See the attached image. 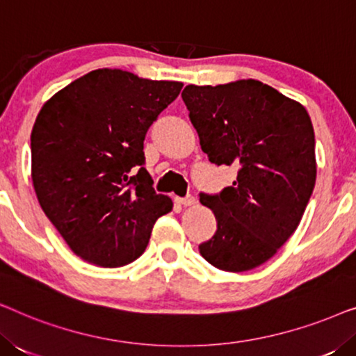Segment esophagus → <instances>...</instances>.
Returning a JSON list of instances; mask_svg holds the SVG:
<instances>
[{
    "instance_id": "obj_1",
    "label": "esophagus",
    "mask_w": 356,
    "mask_h": 356,
    "mask_svg": "<svg viewBox=\"0 0 356 356\" xmlns=\"http://www.w3.org/2000/svg\"><path fill=\"white\" fill-rule=\"evenodd\" d=\"M177 202L179 206H184V207H189V206H194L196 204V199L193 196H186V197H177Z\"/></svg>"
}]
</instances>
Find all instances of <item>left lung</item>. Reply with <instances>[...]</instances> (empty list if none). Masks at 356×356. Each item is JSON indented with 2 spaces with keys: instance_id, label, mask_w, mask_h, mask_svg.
Instances as JSON below:
<instances>
[{
  "instance_id": "left-lung-1",
  "label": "left lung",
  "mask_w": 356,
  "mask_h": 356,
  "mask_svg": "<svg viewBox=\"0 0 356 356\" xmlns=\"http://www.w3.org/2000/svg\"><path fill=\"white\" fill-rule=\"evenodd\" d=\"M209 160L238 168L232 186L201 194L217 232L199 245L209 264L245 272L264 264L293 235L316 183L314 129L308 111L254 79L183 90Z\"/></svg>"
}]
</instances>
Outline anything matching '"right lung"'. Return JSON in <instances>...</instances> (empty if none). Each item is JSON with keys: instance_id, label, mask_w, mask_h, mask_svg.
I'll return each mask as SVG.
<instances>
[{"instance_id": "1", "label": "right lung", "mask_w": 356, "mask_h": 356, "mask_svg": "<svg viewBox=\"0 0 356 356\" xmlns=\"http://www.w3.org/2000/svg\"><path fill=\"white\" fill-rule=\"evenodd\" d=\"M181 87L104 67L58 90L38 111L33 189L48 220L89 264L113 269L136 261L155 220L173 209L143 167L144 138Z\"/></svg>"}]
</instances>
